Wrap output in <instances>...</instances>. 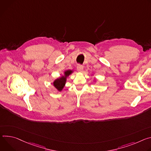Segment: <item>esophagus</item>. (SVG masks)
Instances as JSON below:
<instances>
[{"label":"esophagus","instance_id":"obj_1","mask_svg":"<svg viewBox=\"0 0 151 151\" xmlns=\"http://www.w3.org/2000/svg\"><path fill=\"white\" fill-rule=\"evenodd\" d=\"M77 70H78V71L81 72V71H83V66L81 65L78 64V65H77Z\"/></svg>","mask_w":151,"mask_h":151}]
</instances>
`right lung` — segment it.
I'll use <instances>...</instances> for the list:
<instances>
[{"label": "right lung", "instance_id": "obj_1", "mask_svg": "<svg viewBox=\"0 0 151 151\" xmlns=\"http://www.w3.org/2000/svg\"><path fill=\"white\" fill-rule=\"evenodd\" d=\"M72 73V71L71 70H68L65 72V76H62V77L58 78L57 80H56L53 84L54 86L56 87V89H58V91H60L62 88H63L65 84V81H66V78L67 76H68L70 74H71Z\"/></svg>", "mask_w": 151, "mask_h": 151}]
</instances>
